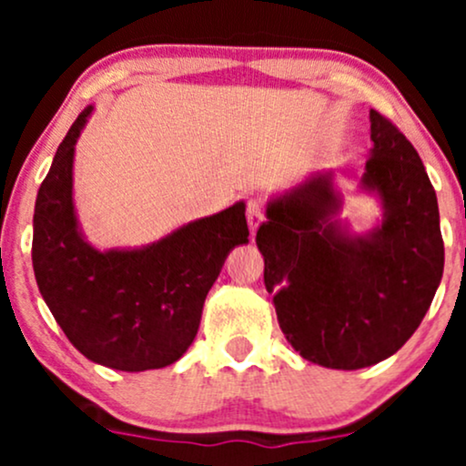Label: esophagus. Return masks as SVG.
Returning <instances> with one entry per match:
<instances>
[{
  "mask_svg": "<svg viewBox=\"0 0 466 466\" xmlns=\"http://www.w3.org/2000/svg\"><path fill=\"white\" fill-rule=\"evenodd\" d=\"M245 215H248L249 229H251V234H254L256 229H258L260 223H263V218H265V206H263V201H260V199H249V201H248V210H245Z\"/></svg>",
  "mask_w": 466,
  "mask_h": 466,
  "instance_id": "esophagus-1",
  "label": "esophagus"
}]
</instances>
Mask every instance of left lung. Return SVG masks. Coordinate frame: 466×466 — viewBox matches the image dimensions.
I'll return each instance as SVG.
<instances>
[{
	"instance_id": "left-lung-1",
	"label": "left lung",
	"mask_w": 466,
	"mask_h": 466,
	"mask_svg": "<svg viewBox=\"0 0 466 466\" xmlns=\"http://www.w3.org/2000/svg\"><path fill=\"white\" fill-rule=\"evenodd\" d=\"M370 140L361 181L381 197V226L366 237L346 232L333 221L330 175H315L271 201L256 232L287 341L335 370L394 355L425 318L445 267L436 192L419 153L374 109Z\"/></svg>"
}]
</instances>
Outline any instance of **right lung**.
Returning a JSON list of instances; mask_svg holds the SVG:
<instances>
[{
  "label": "right lung",
  "mask_w": 466,
  "mask_h": 466,
  "mask_svg": "<svg viewBox=\"0 0 466 466\" xmlns=\"http://www.w3.org/2000/svg\"><path fill=\"white\" fill-rule=\"evenodd\" d=\"M92 106L58 144L35 203L36 285L74 349L125 372L170 366L199 330L203 302L234 245L248 243L245 203L199 218L142 249H94L72 201L74 144Z\"/></svg>",
  "instance_id": "1"
}]
</instances>
